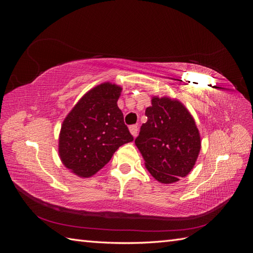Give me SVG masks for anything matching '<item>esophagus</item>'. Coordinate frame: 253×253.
<instances>
[{"instance_id": "34e87169", "label": "esophagus", "mask_w": 253, "mask_h": 253, "mask_svg": "<svg viewBox=\"0 0 253 253\" xmlns=\"http://www.w3.org/2000/svg\"><path fill=\"white\" fill-rule=\"evenodd\" d=\"M128 129H129V133H131L134 137L137 135V133H138V126H131L128 127Z\"/></svg>"}]
</instances>
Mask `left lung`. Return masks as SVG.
<instances>
[{"label": "left lung", "instance_id": "obj_1", "mask_svg": "<svg viewBox=\"0 0 253 253\" xmlns=\"http://www.w3.org/2000/svg\"><path fill=\"white\" fill-rule=\"evenodd\" d=\"M148 120L135 139L150 174L173 183L193 169L202 148L200 131L188 109L177 99L153 96Z\"/></svg>", "mask_w": 253, "mask_h": 253}]
</instances>
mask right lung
Listing matches in <instances>:
<instances>
[{
    "instance_id": "right-lung-1",
    "label": "right lung",
    "mask_w": 253,
    "mask_h": 253,
    "mask_svg": "<svg viewBox=\"0 0 253 253\" xmlns=\"http://www.w3.org/2000/svg\"><path fill=\"white\" fill-rule=\"evenodd\" d=\"M122 87L104 82L89 89L67 114L59 134V156L72 173L88 178L122 144L133 141L117 101Z\"/></svg>"
}]
</instances>
